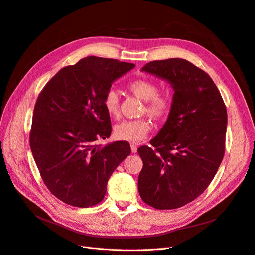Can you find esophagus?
Segmentation results:
<instances>
[{"label":"esophagus","instance_id":"esophagus-1","mask_svg":"<svg viewBox=\"0 0 255 255\" xmlns=\"http://www.w3.org/2000/svg\"><path fill=\"white\" fill-rule=\"evenodd\" d=\"M137 144L136 143H130V149L132 153H136L137 152Z\"/></svg>","mask_w":255,"mask_h":255}]
</instances>
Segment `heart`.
I'll return each mask as SVG.
<instances>
[{
  "mask_svg": "<svg viewBox=\"0 0 255 255\" xmlns=\"http://www.w3.org/2000/svg\"><path fill=\"white\" fill-rule=\"evenodd\" d=\"M128 89L137 95L138 98L146 103V112L155 119L163 118L170 110L171 102L170 99L165 94H159V89L155 83L145 80L137 79L128 84ZM104 108L109 116L118 117L120 113V98L117 91L110 89L107 91L104 96ZM151 126L147 119H134V120H123L114 127V135L117 139L139 142L143 140Z\"/></svg>",
  "mask_w": 255,
  "mask_h": 255,
  "instance_id": "obj_1",
  "label": "heart"
}]
</instances>
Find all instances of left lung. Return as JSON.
<instances>
[{"mask_svg":"<svg viewBox=\"0 0 255 255\" xmlns=\"http://www.w3.org/2000/svg\"><path fill=\"white\" fill-rule=\"evenodd\" d=\"M173 89L165 125L138 153L142 200L156 210L184 207L211 184L225 151L227 112L211 77L185 59L151 61L141 69Z\"/></svg>","mask_w":255,"mask_h":255,"instance_id":"left-lung-1","label":"left lung"}]
</instances>
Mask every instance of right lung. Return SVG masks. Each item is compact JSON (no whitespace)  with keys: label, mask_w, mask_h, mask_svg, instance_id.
<instances>
[{"label":"right lung","mask_w":255,"mask_h":255,"mask_svg":"<svg viewBox=\"0 0 255 255\" xmlns=\"http://www.w3.org/2000/svg\"><path fill=\"white\" fill-rule=\"evenodd\" d=\"M135 67L115 59L89 56L62 68L36 102L30 146L40 175L54 196L77 208L100 203L108 180L130 154L129 143L105 146L111 120L104 96L114 81Z\"/></svg>","instance_id":"add662e5"}]
</instances>
